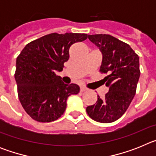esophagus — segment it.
<instances>
[{"mask_svg":"<svg viewBox=\"0 0 156 156\" xmlns=\"http://www.w3.org/2000/svg\"><path fill=\"white\" fill-rule=\"evenodd\" d=\"M87 90L86 87H80V92H84L86 91V90Z\"/></svg>","mask_w":156,"mask_h":156,"instance_id":"1","label":"esophagus"}]
</instances>
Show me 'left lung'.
<instances>
[{"label":"left lung","mask_w":156,"mask_h":156,"mask_svg":"<svg viewBox=\"0 0 156 156\" xmlns=\"http://www.w3.org/2000/svg\"><path fill=\"white\" fill-rule=\"evenodd\" d=\"M88 39L102 53L100 73L108 74L103 80L109 90L104 98L98 95L97 102L86 111L97 122H114L125 113L136 94L140 74L139 56L126 43L109 34L89 35Z\"/></svg>","instance_id":"8db88e82"}]
</instances>
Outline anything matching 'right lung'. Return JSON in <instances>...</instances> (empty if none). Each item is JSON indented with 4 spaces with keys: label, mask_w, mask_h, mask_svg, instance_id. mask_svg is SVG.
Instances as JSON below:
<instances>
[{
    "label": "right lung",
    "mask_w": 156,
    "mask_h": 156,
    "mask_svg": "<svg viewBox=\"0 0 156 156\" xmlns=\"http://www.w3.org/2000/svg\"><path fill=\"white\" fill-rule=\"evenodd\" d=\"M87 38L86 34L53 33L27 44L19 54L15 73L18 96L32 119L56 120L64 113L69 96L79 93L78 85L66 84L55 73L69 58L72 44Z\"/></svg>",
    "instance_id": "1"
}]
</instances>
